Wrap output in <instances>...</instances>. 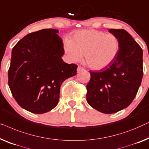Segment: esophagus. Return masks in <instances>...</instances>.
I'll return each mask as SVG.
<instances>
[{
    "mask_svg": "<svg viewBox=\"0 0 149 149\" xmlns=\"http://www.w3.org/2000/svg\"><path fill=\"white\" fill-rule=\"evenodd\" d=\"M83 70H84V68L83 67H81V66H80V65H79L78 67H77V72H81V71H83Z\"/></svg>",
    "mask_w": 149,
    "mask_h": 149,
    "instance_id": "obj_1",
    "label": "esophagus"
}]
</instances>
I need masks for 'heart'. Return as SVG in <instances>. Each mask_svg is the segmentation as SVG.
Masks as SVG:
<instances>
[{
    "instance_id": "1",
    "label": "heart",
    "mask_w": 149,
    "mask_h": 149,
    "mask_svg": "<svg viewBox=\"0 0 149 149\" xmlns=\"http://www.w3.org/2000/svg\"><path fill=\"white\" fill-rule=\"evenodd\" d=\"M119 40L116 35L96 30L78 31L71 40L65 41V49L73 61H79L85 55L86 63L95 70L112 63L119 53Z\"/></svg>"
}]
</instances>
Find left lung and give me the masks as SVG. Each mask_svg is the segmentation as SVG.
Here are the masks:
<instances>
[{
	"label": "left lung",
	"instance_id": "left-lung-1",
	"mask_svg": "<svg viewBox=\"0 0 149 149\" xmlns=\"http://www.w3.org/2000/svg\"><path fill=\"white\" fill-rule=\"evenodd\" d=\"M118 38L119 51L114 61L100 72H90L86 100L103 113H114L128 107L138 93L143 76L142 50L124 30L111 29Z\"/></svg>",
	"mask_w": 149,
	"mask_h": 149
}]
</instances>
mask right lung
Returning <instances> with one entry per match:
<instances>
[{"mask_svg": "<svg viewBox=\"0 0 149 149\" xmlns=\"http://www.w3.org/2000/svg\"><path fill=\"white\" fill-rule=\"evenodd\" d=\"M57 33L54 29L30 33L13 48L9 86L19 106L33 113L55 107L62 83L77 74V65L61 58L63 44Z\"/></svg>", "mask_w": 149, "mask_h": 149, "instance_id": "add662e5", "label": "right lung"}]
</instances>
